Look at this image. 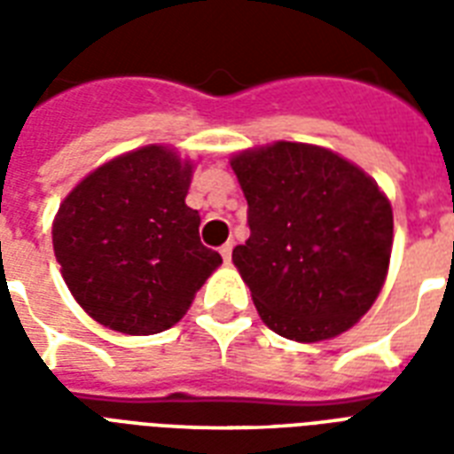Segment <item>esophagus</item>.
Here are the masks:
<instances>
[{"label": "esophagus", "mask_w": 454, "mask_h": 454, "mask_svg": "<svg viewBox=\"0 0 454 454\" xmlns=\"http://www.w3.org/2000/svg\"><path fill=\"white\" fill-rule=\"evenodd\" d=\"M221 256H223V262L231 263V254H233V242H226V245H221Z\"/></svg>", "instance_id": "34e87169"}]
</instances>
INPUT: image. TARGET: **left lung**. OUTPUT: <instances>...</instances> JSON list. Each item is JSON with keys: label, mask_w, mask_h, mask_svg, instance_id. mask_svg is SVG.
Returning <instances> with one entry per match:
<instances>
[{"label": "left lung", "mask_w": 454, "mask_h": 454, "mask_svg": "<svg viewBox=\"0 0 454 454\" xmlns=\"http://www.w3.org/2000/svg\"><path fill=\"white\" fill-rule=\"evenodd\" d=\"M231 167L249 205V240L233 263L263 325L299 344L351 330L380 297L394 247V209L377 181L297 141L235 153Z\"/></svg>", "instance_id": "8db88e82"}]
</instances>
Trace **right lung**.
<instances>
[{
    "instance_id": "1",
    "label": "right lung",
    "mask_w": 454,
    "mask_h": 454,
    "mask_svg": "<svg viewBox=\"0 0 454 454\" xmlns=\"http://www.w3.org/2000/svg\"><path fill=\"white\" fill-rule=\"evenodd\" d=\"M195 164L151 144L89 171L53 216V254L67 290L108 330H169L221 266L185 205Z\"/></svg>"
}]
</instances>
